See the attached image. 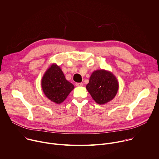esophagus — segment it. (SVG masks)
Segmentation results:
<instances>
[{
    "mask_svg": "<svg viewBox=\"0 0 159 159\" xmlns=\"http://www.w3.org/2000/svg\"><path fill=\"white\" fill-rule=\"evenodd\" d=\"M75 85L77 86V87H82V86L83 85V84H82V83H80H80H78V82H77V83L75 84Z\"/></svg>",
    "mask_w": 159,
    "mask_h": 159,
    "instance_id": "34e87169",
    "label": "esophagus"
}]
</instances>
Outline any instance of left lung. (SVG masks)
<instances>
[{"instance_id":"left-lung-1","label":"left lung","mask_w":159,"mask_h":159,"mask_svg":"<svg viewBox=\"0 0 159 159\" xmlns=\"http://www.w3.org/2000/svg\"><path fill=\"white\" fill-rule=\"evenodd\" d=\"M118 87L116 77L105 70L94 71L86 85L88 92L99 104H104L111 101L116 95Z\"/></svg>"}]
</instances>
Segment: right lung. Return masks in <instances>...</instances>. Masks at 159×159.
Here are the masks:
<instances>
[{"instance_id": "obj_1", "label": "right lung", "mask_w": 159, "mask_h": 159, "mask_svg": "<svg viewBox=\"0 0 159 159\" xmlns=\"http://www.w3.org/2000/svg\"><path fill=\"white\" fill-rule=\"evenodd\" d=\"M41 87L50 100L60 104L74 89V85L65 79L59 66L52 64L41 79Z\"/></svg>"}]
</instances>
